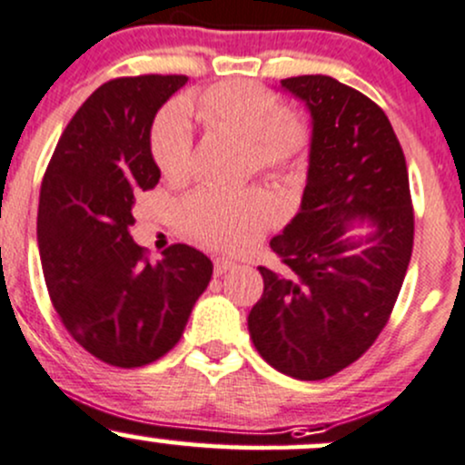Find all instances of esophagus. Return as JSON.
Here are the masks:
<instances>
[{
  "mask_svg": "<svg viewBox=\"0 0 465 465\" xmlns=\"http://www.w3.org/2000/svg\"><path fill=\"white\" fill-rule=\"evenodd\" d=\"M233 267H236V262H232V260H227V258H216V260H213V273H216V275L227 273L229 269H233Z\"/></svg>",
  "mask_w": 465,
  "mask_h": 465,
  "instance_id": "esophagus-1",
  "label": "esophagus"
}]
</instances>
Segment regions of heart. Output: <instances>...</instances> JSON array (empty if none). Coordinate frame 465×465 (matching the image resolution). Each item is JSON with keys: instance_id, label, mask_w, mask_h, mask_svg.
<instances>
[{"instance_id": "obj_1", "label": "heart", "mask_w": 465, "mask_h": 465, "mask_svg": "<svg viewBox=\"0 0 465 465\" xmlns=\"http://www.w3.org/2000/svg\"><path fill=\"white\" fill-rule=\"evenodd\" d=\"M247 141V163L262 174L293 170L309 147V125L298 112L280 108V99L253 81H223L178 108L156 116L150 130V154L163 176L183 183L192 174V127ZM280 209L260 190H198L181 205L183 229L193 241L221 252H244L278 223Z\"/></svg>"}]
</instances>
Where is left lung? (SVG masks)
Here are the masks:
<instances>
[{"label":"left lung","mask_w":465,"mask_h":465,"mask_svg":"<svg viewBox=\"0 0 465 465\" xmlns=\"http://www.w3.org/2000/svg\"><path fill=\"white\" fill-rule=\"evenodd\" d=\"M313 119L302 205L272 238L280 269L260 267L264 291L249 335L267 364L295 380L340 373L373 346L406 278L415 238L404 150L384 110L326 74L280 81ZM355 222L366 237H349Z\"/></svg>","instance_id":"8db88e82"}]
</instances>
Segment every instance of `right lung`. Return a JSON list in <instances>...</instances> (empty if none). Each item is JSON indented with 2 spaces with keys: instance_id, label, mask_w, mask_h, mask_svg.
<instances>
[{
  "instance_id": "right-lung-1",
  "label": "right lung",
  "mask_w": 465,
  "mask_h": 465,
  "mask_svg": "<svg viewBox=\"0 0 465 465\" xmlns=\"http://www.w3.org/2000/svg\"><path fill=\"white\" fill-rule=\"evenodd\" d=\"M185 84V74H141L96 88L65 125L39 192V256L53 307L76 344L119 369L174 349L212 280V260L190 244H170L152 264L130 236L134 196L161 178L152 121Z\"/></svg>"
}]
</instances>
